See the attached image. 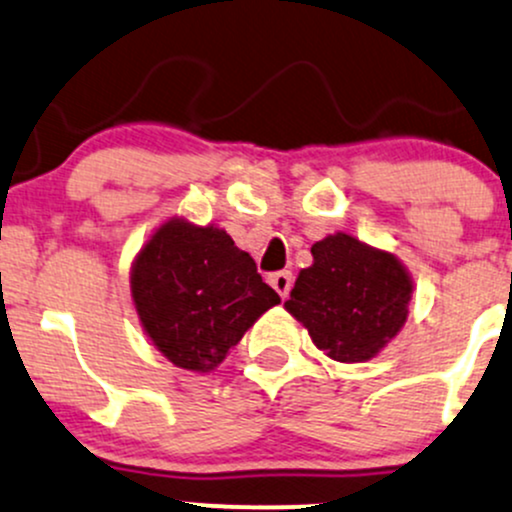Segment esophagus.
<instances>
[{
    "label": "esophagus",
    "instance_id": "1",
    "mask_svg": "<svg viewBox=\"0 0 512 512\" xmlns=\"http://www.w3.org/2000/svg\"><path fill=\"white\" fill-rule=\"evenodd\" d=\"M269 284L274 286V291H277L282 299H286L291 291V284H294V277H291V272H274L272 277H269Z\"/></svg>",
    "mask_w": 512,
    "mask_h": 512
}]
</instances>
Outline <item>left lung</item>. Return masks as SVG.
I'll return each mask as SVG.
<instances>
[{
    "mask_svg": "<svg viewBox=\"0 0 512 512\" xmlns=\"http://www.w3.org/2000/svg\"><path fill=\"white\" fill-rule=\"evenodd\" d=\"M284 303L313 345L335 362H367L396 338L408 318L413 279L396 255L335 233L311 247Z\"/></svg>",
    "mask_w": 512,
    "mask_h": 512,
    "instance_id": "8db88e82",
    "label": "left lung"
}]
</instances>
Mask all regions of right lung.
I'll list each match as a JSON object with an SVG mask.
<instances>
[{
	"instance_id": "right-lung-1",
	"label": "right lung",
	"mask_w": 512,
	"mask_h": 512,
	"mask_svg": "<svg viewBox=\"0 0 512 512\" xmlns=\"http://www.w3.org/2000/svg\"><path fill=\"white\" fill-rule=\"evenodd\" d=\"M140 325L174 367L211 372L279 294L223 228L170 218L131 267Z\"/></svg>"
}]
</instances>
